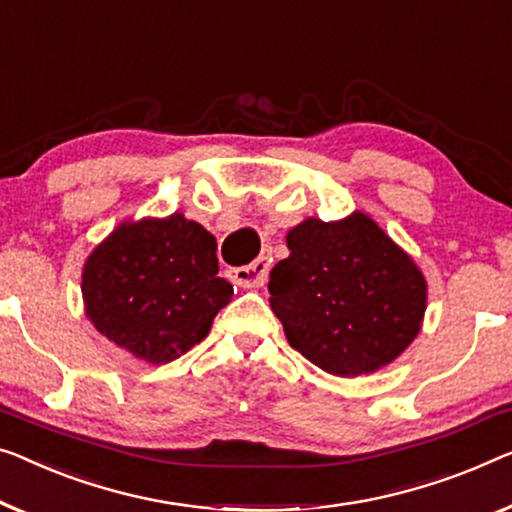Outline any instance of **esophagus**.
I'll return each mask as SVG.
<instances>
[{"label": "esophagus", "mask_w": 512, "mask_h": 512, "mask_svg": "<svg viewBox=\"0 0 512 512\" xmlns=\"http://www.w3.org/2000/svg\"><path fill=\"white\" fill-rule=\"evenodd\" d=\"M269 266V257H257L255 262H250L248 266H239V269L227 271V278L243 289H257L264 285L266 278H269Z\"/></svg>", "instance_id": "34e87169"}]
</instances>
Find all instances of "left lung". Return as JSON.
<instances>
[{
	"label": "left lung",
	"instance_id": "8db88e82",
	"mask_svg": "<svg viewBox=\"0 0 512 512\" xmlns=\"http://www.w3.org/2000/svg\"><path fill=\"white\" fill-rule=\"evenodd\" d=\"M271 269V310L287 342L335 377L372 375L421 333L427 282L409 253L365 211L287 232Z\"/></svg>",
	"mask_w": 512,
	"mask_h": 512
}]
</instances>
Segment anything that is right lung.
Segmentation results:
<instances>
[{
  "mask_svg": "<svg viewBox=\"0 0 512 512\" xmlns=\"http://www.w3.org/2000/svg\"><path fill=\"white\" fill-rule=\"evenodd\" d=\"M216 248L213 234L179 211L124 220L82 266L87 319L140 361H174L207 338L232 301Z\"/></svg>",
  "mask_w": 512,
  "mask_h": 512,
  "instance_id": "obj_1",
  "label": "right lung"
}]
</instances>
